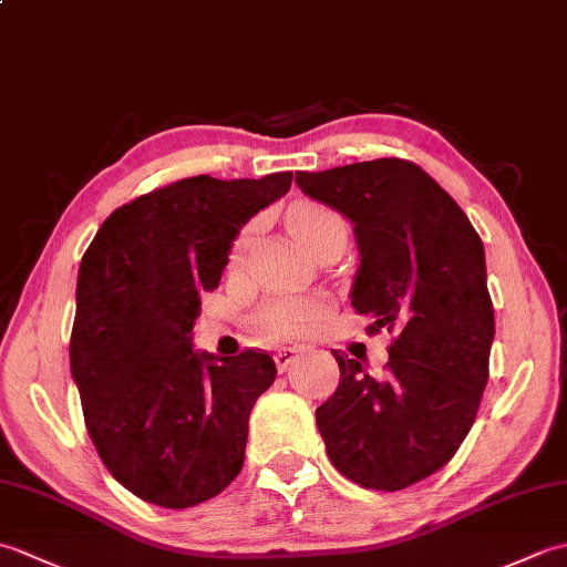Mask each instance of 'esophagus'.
<instances>
[{
	"mask_svg": "<svg viewBox=\"0 0 567 567\" xmlns=\"http://www.w3.org/2000/svg\"><path fill=\"white\" fill-rule=\"evenodd\" d=\"M297 353H299L297 346H282V348H277V351H275V365H277V370H285L287 365H290L292 360L297 358Z\"/></svg>",
	"mask_w": 567,
	"mask_h": 567,
	"instance_id": "esophagus-1",
	"label": "esophagus"
}]
</instances>
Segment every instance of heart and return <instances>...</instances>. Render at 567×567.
I'll use <instances>...</instances> for the list:
<instances>
[{
	"mask_svg": "<svg viewBox=\"0 0 567 567\" xmlns=\"http://www.w3.org/2000/svg\"><path fill=\"white\" fill-rule=\"evenodd\" d=\"M287 228L295 236V240L305 250L317 244L321 236H327L336 228H343L341 219L331 209L321 207L315 202H299L287 214ZM250 244V228H244L240 236L234 240L231 248V262L236 265ZM323 315V302L319 297H277L272 302H265L252 311L250 327L265 339L280 341V339H295V336H305L319 317Z\"/></svg>",
	"mask_w": 567,
	"mask_h": 567,
	"instance_id": "obj_1",
	"label": "heart"
}]
</instances>
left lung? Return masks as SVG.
<instances>
[{"label":"left lung","mask_w":567,"mask_h":567,"mask_svg":"<svg viewBox=\"0 0 567 567\" xmlns=\"http://www.w3.org/2000/svg\"><path fill=\"white\" fill-rule=\"evenodd\" d=\"M295 183L353 224L351 305L372 319L370 333H394L378 378L331 351L341 382L317 409L319 433L355 485L404 489L451 461L483 400L495 339L483 240L449 192L409 161L297 173Z\"/></svg>","instance_id":"left-lung-1"}]
</instances>
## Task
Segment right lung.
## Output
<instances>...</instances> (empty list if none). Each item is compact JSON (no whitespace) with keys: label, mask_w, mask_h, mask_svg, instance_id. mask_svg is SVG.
I'll list each match as a JSON object with an SVG mask.
<instances>
[{"label":"right lung","mask_w":567,"mask_h":567,"mask_svg":"<svg viewBox=\"0 0 567 567\" xmlns=\"http://www.w3.org/2000/svg\"><path fill=\"white\" fill-rule=\"evenodd\" d=\"M290 185L292 173L177 179L114 209L84 250L70 372L102 463L141 499L195 507L244 467L250 409L275 382V360L199 353L192 327L240 226Z\"/></svg>","instance_id":"1"}]
</instances>
